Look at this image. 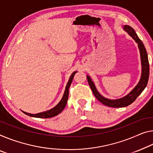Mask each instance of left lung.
Listing matches in <instances>:
<instances>
[{
    "label": "left lung",
    "mask_w": 153,
    "mask_h": 153,
    "mask_svg": "<svg viewBox=\"0 0 153 153\" xmlns=\"http://www.w3.org/2000/svg\"><path fill=\"white\" fill-rule=\"evenodd\" d=\"M124 29L138 44V47H139L140 52L141 62H142V76H141L140 82L138 83L137 85H136L135 88H134L127 96H124V98H120V99L117 100H109L107 99L106 98L103 97L102 96H101L100 94L98 92L97 90L96 89L94 84L93 82L91 81L90 77L89 76H87V79H88L89 85H90V88L91 89V90H92V92L94 94V95L95 96V97L105 105L115 108L124 107L131 105V103H133L134 101L135 100L136 98L138 97V96L142 92L146 87L149 78V59H148L147 52L146 51L144 44H143V42L141 41V39L138 37L137 35L136 34L135 31L134 30L132 27H131L130 26L125 25L124 27Z\"/></svg>",
    "instance_id": "1"
}]
</instances>
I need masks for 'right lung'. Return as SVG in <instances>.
Masks as SVG:
<instances>
[{"mask_svg":"<svg viewBox=\"0 0 153 153\" xmlns=\"http://www.w3.org/2000/svg\"><path fill=\"white\" fill-rule=\"evenodd\" d=\"M76 73V72H74L72 74L71 76H70L69 81L68 82L67 85L65 87V90L64 92V94L63 96L62 99L61 100V101L58 104L56 105V106L53 108L52 109L49 110V111H47L45 112H42V113H39V114H29V113H26L25 111H23L25 113L26 115L27 116H31V117H39V118H49V117H52L55 116H57L59 114H60L61 112L63 111V109H64L65 105L67 104V101H68V95H69V88L70 85L72 83V79H73L74 74Z\"/></svg>","mask_w":153,"mask_h":153,"instance_id":"1","label":"right lung"}]
</instances>
